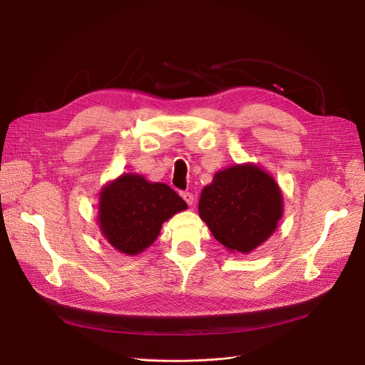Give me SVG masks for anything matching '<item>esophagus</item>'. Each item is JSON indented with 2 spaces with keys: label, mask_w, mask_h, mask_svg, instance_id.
<instances>
[{
  "label": "esophagus",
  "mask_w": 365,
  "mask_h": 365,
  "mask_svg": "<svg viewBox=\"0 0 365 365\" xmlns=\"http://www.w3.org/2000/svg\"><path fill=\"white\" fill-rule=\"evenodd\" d=\"M181 196H182V200L189 204V205H193V202H195V196H193V193H190V192H181Z\"/></svg>",
  "instance_id": "1"
}]
</instances>
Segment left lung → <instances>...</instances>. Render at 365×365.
I'll return each mask as SVG.
<instances>
[{
	"label": "left lung",
	"mask_w": 365,
	"mask_h": 365,
	"mask_svg": "<svg viewBox=\"0 0 365 365\" xmlns=\"http://www.w3.org/2000/svg\"><path fill=\"white\" fill-rule=\"evenodd\" d=\"M279 185L256 165L217 172L201 193L200 216L230 251L250 252L263 244L282 217Z\"/></svg>",
	"instance_id": "obj_1"
}]
</instances>
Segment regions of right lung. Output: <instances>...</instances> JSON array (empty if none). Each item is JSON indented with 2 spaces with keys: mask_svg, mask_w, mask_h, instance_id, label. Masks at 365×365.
Wrapping results in <instances>:
<instances>
[{
  "mask_svg": "<svg viewBox=\"0 0 365 365\" xmlns=\"http://www.w3.org/2000/svg\"><path fill=\"white\" fill-rule=\"evenodd\" d=\"M184 208L185 201L168 184L128 173L103 189L98 222L109 244L132 256L152 245L164 220Z\"/></svg>",
  "mask_w": 365,
  "mask_h": 365,
  "instance_id": "obj_1",
  "label": "right lung"
}]
</instances>
